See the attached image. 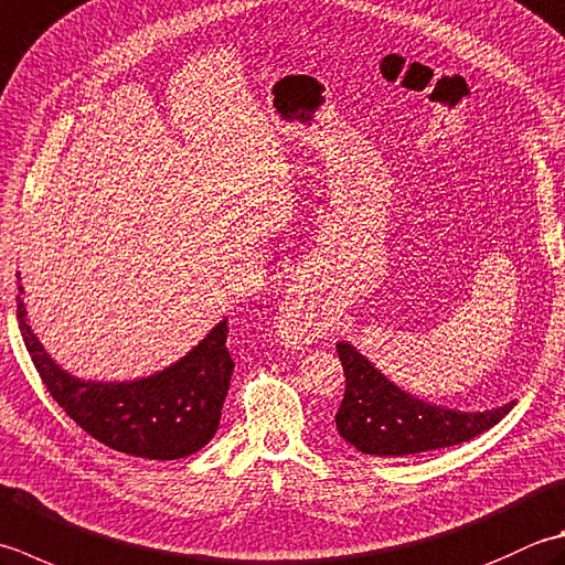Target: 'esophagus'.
Instances as JSON below:
<instances>
[{
  "label": "esophagus",
  "mask_w": 565,
  "mask_h": 565,
  "mask_svg": "<svg viewBox=\"0 0 565 565\" xmlns=\"http://www.w3.org/2000/svg\"><path fill=\"white\" fill-rule=\"evenodd\" d=\"M281 323L291 340L323 338L328 330V318L313 301V296L303 289H291L281 301Z\"/></svg>",
  "instance_id": "obj_1"
}]
</instances>
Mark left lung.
<instances>
[{"label": "left lung", "mask_w": 565, "mask_h": 565, "mask_svg": "<svg viewBox=\"0 0 565 565\" xmlns=\"http://www.w3.org/2000/svg\"><path fill=\"white\" fill-rule=\"evenodd\" d=\"M345 370V396L335 414L338 434L364 456L404 458L484 434L512 412L516 402L490 412H456L399 390L350 342H338Z\"/></svg>", "instance_id": "left-lung-1"}]
</instances>
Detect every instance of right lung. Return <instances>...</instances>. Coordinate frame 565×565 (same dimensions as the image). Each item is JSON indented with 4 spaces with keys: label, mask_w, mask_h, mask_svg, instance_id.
Masks as SVG:
<instances>
[{
    "label": "right lung",
    "mask_w": 565,
    "mask_h": 565,
    "mask_svg": "<svg viewBox=\"0 0 565 565\" xmlns=\"http://www.w3.org/2000/svg\"><path fill=\"white\" fill-rule=\"evenodd\" d=\"M19 276V274H17ZM19 284L17 318L41 382L85 434L107 448L149 460H179L215 436L235 370L227 352V320L210 330L171 367L131 382H85L51 360L33 335Z\"/></svg>",
    "instance_id": "add662e5"
}]
</instances>
